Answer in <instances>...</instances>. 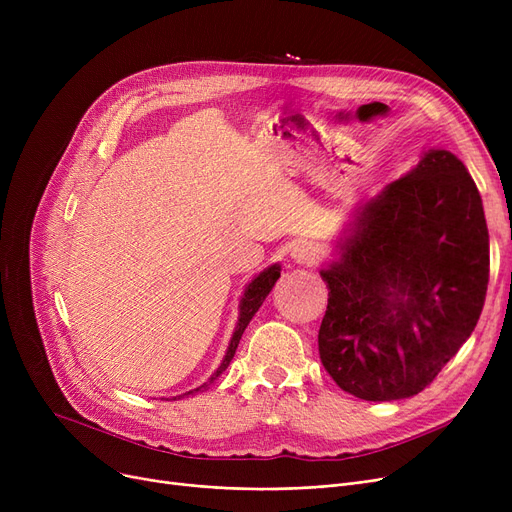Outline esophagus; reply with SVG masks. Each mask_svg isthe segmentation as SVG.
Wrapping results in <instances>:
<instances>
[{
  "label": "esophagus",
  "mask_w": 512,
  "mask_h": 512,
  "mask_svg": "<svg viewBox=\"0 0 512 512\" xmlns=\"http://www.w3.org/2000/svg\"><path fill=\"white\" fill-rule=\"evenodd\" d=\"M290 257L294 263H299V265H315L319 259V253L311 245V242H299V245H294L290 249Z\"/></svg>",
  "instance_id": "34e87169"
}]
</instances>
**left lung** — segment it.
Here are the masks:
<instances>
[{
    "label": "left lung",
    "instance_id": "left-lung-1",
    "mask_svg": "<svg viewBox=\"0 0 512 512\" xmlns=\"http://www.w3.org/2000/svg\"><path fill=\"white\" fill-rule=\"evenodd\" d=\"M340 259L321 270L330 299L319 359L363 400L419 394L471 336L490 280V236L463 161L429 149L367 201Z\"/></svg>",
    "mask_w": 512,
    "mask_h": 512
}]
</instances>
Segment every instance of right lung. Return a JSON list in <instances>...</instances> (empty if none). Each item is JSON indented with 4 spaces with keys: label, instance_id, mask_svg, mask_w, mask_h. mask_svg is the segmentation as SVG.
Returning a JSON list of instances; mask_svg holds the SVG:
<instances>
[{
    "label": "right lung",
    "instance_id": "1",
    "mask_svg": "<svg viewBox=\"0 0 512 512\" xmlns=\"http://www.w3.org/2000/svg\"><path fill=\"white\" fill-rule=\"evenodd\" d=\"M278 278H280V265L276 263V265H272V267H267V270H263V272H261V274H259V276H257L249 286H247L245 294H242V299H240V315H238V324H236L234 334H232V338H230L228 351H226V357H224L222 365L218 367V371H215V373L211 375L207 384H203V386H199V388H195V390H191V392H186V394H182V396L195 394V392H199V390L207 388L215 378H220L222 371H226V367L230 365V361H232V357H234V353H236L238 342H240V338H242V332H245V328L249 326V321H251V319H253V315L259 311V307L263 305L265 297H267V294H270V290L274 288V284H276V280H278ZM182 396H178V398H182Z\"/></svg>",
    "mask_w": 512,
    "mask_h": 512
}]
</instances>
